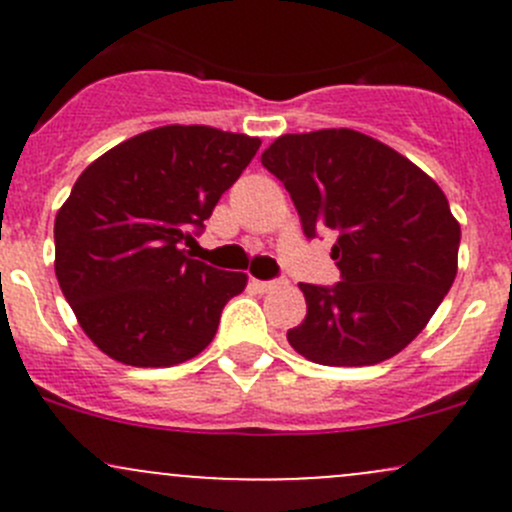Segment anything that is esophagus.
I'll return each mask as SVG.
<instances>
[{
    "label": "esophagus",
    "mask_w": 512,
    "mask_h": 512,
    "mask_svg": "<svg viewBox=\"0 0 512 512\" xmlns=\"http://www.w3.org/2000/svg\"><path fill=\"white\" fill-rule=\"evenodd\" d=\"M250 285L255 287L257 292H270V289L280 287V282H277V280H252Z\"/></svg>",
    "instance_id": "obj_1"
}]
</instances>
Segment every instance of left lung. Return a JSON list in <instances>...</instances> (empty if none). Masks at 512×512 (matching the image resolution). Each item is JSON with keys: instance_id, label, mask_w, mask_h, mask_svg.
Masks as SVG:
<instances>
[{"instance_id": "1", "label": "left lung", "mask_w": 512, "mask_h": 512, "mask_svg": "<svg viewBox=\"0 0 512 512\" xmlns=\"http://www.w3.org/2000/svg\"><path fill=\"white\" fill-rule=\"evenodd\" d=\"M262 165L285 183L307 237L329 230L342 282L299 285L307 317L297 354L324 366H371L409 347L458 272L461 225L436 180L352 128L287 133Z\"/></svg>"}]
</instances>
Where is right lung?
Listing matches in <instances>:
<instances>
[{
  "label": "right lung",
  "instance_id": "add662e5",
  "mask_svg": "<svg viewBox=\"0 0 512 512\" xmlns=\"http://www.w3.org/2000/svg\"><path fill=\"white\" fill-rule=\"evenodd\" d=\"M260 138L160 126L96 158L54 223L56 280L86 337L128 366H173L213 342L245 272L193 260L203 230Z\"/></svg>",
  "mask_w": 512,
  "mask_h": 512
}]
</instances>
